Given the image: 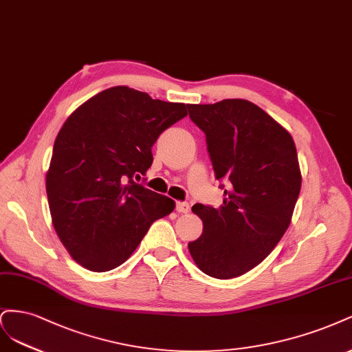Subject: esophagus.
<instances>
[{"mask_svg": "<svg viewBox=\"0 0 352 352\" xmlns=\"http://www.w3.org/2000/svg\"><path fill=\"white\" fill-rule=\"evenodd\" d=\"M175 209L179 213H188L190 212V205H188V203H186V201H177Z\"/></svg>", "mask_w": 352, "mask_h": 352, "instance_id": "1", "label": "esophagus"}]
</instances>
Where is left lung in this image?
I'll return each instance as SVG.
<instances>
[{"label":"left lung","mask_w":352,"mask_h":352,"mask_svg":"<svg viewBox=\"0 0 352 352\" xmlns=\"http://www.w3.org/2000/svg\"><path fill=\"white\" fill-rule=\"evenodd\" d=\"M188 116L206 134L214 177L227 187L219 208L192 206L203 234L188 250L203 274L236 278L263 262L288 230L301 188L296 143L245 99L188 105Z\"/></svg>","instance_id":"1"}]
</instances>
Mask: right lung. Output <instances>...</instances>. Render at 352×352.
<instances>
[{
  "label": "right lung",
  "instance_id": "add662e5",
  "mask_svg": "<svg viewBox=\"0 0 352 352\" xmlns=\"http://www.w3.org/2000/svg\"><path fill=\"white\" fill-rule=\"evenodd\" d=\"M187 116L184 104L116 86L86 100L54 143L47 195L54 228L78 265H122L175 201L134 181L153 162L160 134Z\"/></svg>",
  "mask_w": 352,
  "mask_h": 352
}]
</instances>
